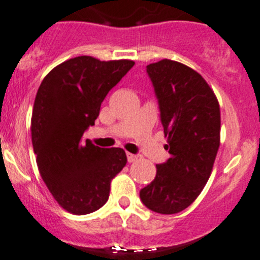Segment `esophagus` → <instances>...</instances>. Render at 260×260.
<instances>
[{"label":"esophagus","instance_id":"34e87169","mask_svg":"<svg viewBox=\"0 0 260 260\" xmlns=\"http://www.w3.org/2000/svg\"><path fill=\"white\" fill-rule=\"evenodd\" d=\"M137 159H138V156H135V154H133V153H127V161H128V162H130V164L135 162Z\"/></svg>","mask_w":260,"mask_h":260}]
</instances>
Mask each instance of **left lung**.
I'll return each mask as SVG.
<instances>
[{
  "label": "left lung",
  "mask_w": 260,
  "mask_h": 260,
  "mask_svg": "<svg viewBox=\"0 0 260 260\" xmlns=\"http://www.w3.org/2000/svg\"><path fill=\"white\" fill-rule=\"evenodd\" d=\"M161 112L170 158L156 165L153 182L140 200L158 214H177L199 197L213 171L220 144V108L200 73L162 59L147 66Z\"/></svg>",
  "instance_id": "1"
}]
</instances>
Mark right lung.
Segmentation results:
<instances>
[{"label": "right lung", "mask_w": 260, "mask_h": 260, "mask_svg": "<svg viewBox=\"0 0 260 260\" xmlns=\"http://www.w3.org/2000/svg\"><path fill=\"white\" fill-rule=\"evenodd\" d=\"M134 64L76 56L52 68L38 87L30 120L36 162L50 193L68 213L101 209L112 179L127 162L122 148H101L82 137L109 90Z\"/></svg>", "instance_id": "add662e5"}]
</instances>
